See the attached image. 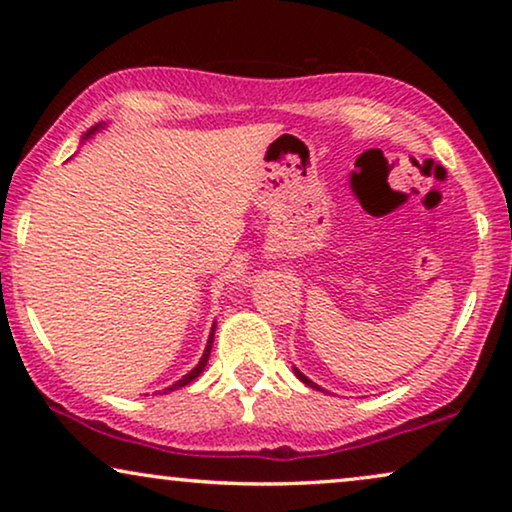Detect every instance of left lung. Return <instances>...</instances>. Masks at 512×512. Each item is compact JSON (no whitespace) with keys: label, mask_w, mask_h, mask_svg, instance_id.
I'll return each instance as SVG.
<instances>
[{"label":"left lung","mask_w":512,"mask_h":512,"mask_svg":"<svg viewBox=\"0 0 512 512\" xmlns=\"http://www.w3.org/2000/svg\"><path fill=\"white\" fill-rule=\"evenodd\" d=\"M293 373H296V377H298V380H300V382H303V384H307V387H310V389L324 391V389H321V387H319V384H314V382L310 380V377H307V375H303V373H300V370H298L296 366H293Z\"/></svg>","instance_id":"1"}]
</instances>
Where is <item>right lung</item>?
Returning a JSON list of instances; mask_svg holds the SVG:
<instances>
[{
	"label": "right lung",
	"instance_id": "right-lung-1",
	"mask_svg": "<svg viewBox=\"0 0 512 512\" xmlns=\"http://www.w3.org/2000/svg\"><path fill=\"white\" fill-rule=\"evenodd\" d=\"M104 128H107V123H97L95 128H90L86 135L81 137V144H86L88 139H93L97 132H102ZM214 331H216V321L212 324V331H209V338H207V345H205V352H202V356H200V361L195 363V368L193 370H188V373L181 377V380H177L174 384H170V387H165L163 391H156V394H170V391H177V389H181V387H186V384H191L195 377H200V373L202 370H205V366H207V361H209V354H212V345H214Z\"/></svg>",
	"mask_w": 512,
	"mask_h": 512
}]
</instances>
